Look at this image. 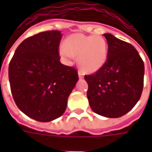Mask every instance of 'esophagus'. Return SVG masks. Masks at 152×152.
Masks as SVG:
<instances>
[{
  "label": "esophagus",
  "instance_id": "esophagus-1",
  "mask_svg": "<svg viewBox=\"0 0 152 152\" xmlns=\"http://www.w3.org/2000/svg\"><path fill=\"white\" fill-rule=\"evenodd\" d=\"M78 76H79L80 79H82V78H84V73L81 71H79L78 72Z\"/></svg>",
  "mask_w": 152,
  "mask_h": 152
}]
</instances>
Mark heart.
I'll list each match as a JSON object with an SVG mask.
<instances>
[{"label": "heart", "instance_id": "1", "mask_svg": "<svg viewBox=\"0 0 152 152\" xmlns=\"http://www.w3.org/2000/svg\"><path fill=\"white\" fill-rule=\"evenodd\" d=\"M107 43L101 36H87L76 33L64 41L58 50L60 57L66 63H71L77 56L80 67L86 72L93 73L101 69L107 58Z\"/></svg>", "mask_w": 152, "mask_h": 152}]
</instances>
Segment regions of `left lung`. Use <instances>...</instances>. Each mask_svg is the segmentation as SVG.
<instances>
[{"label":"left lung","mask_w":152,"mask_h":152,"mask_svg":"<svg viewBox=\"0 0 152 152\" xmlns=\"http://www.w3.org/2000/svg\"><path fill=\"white\" fill-rule=\"evenodd\" d=\"M107 58L101 69L86 75L87 98L93 112L109 118L124 115L136 105L143 89L144 63L131 44L104 34Z\"/></svg>","instance_id":"8db88e82"}]
</instances>
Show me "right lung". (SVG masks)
Masks as SVG:
<instances>
[{"label":"right lung","instance_id":"1","mask_svg":"<svg viewBox=\"0 0 152 152\" xmlns=\"http://www.w3.org/2000/svg\"><path fill=\"white\" fill-rule=\"evenodd\" d=\"M60 31H46L25 39L9 64L12 96L28 117L49 122L60 117L79 79L72 66L60 63Z\"/></svg>","mask_w":152,"mask_h":152}]
</instances>
